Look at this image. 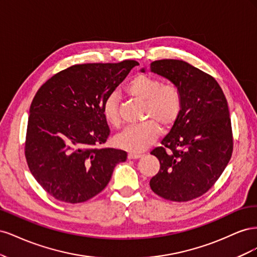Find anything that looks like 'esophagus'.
Instances as JSON below:
<instances>
[{"instance_id": "1", "label": "esophagus", "mask_w": 257, "mask_h": 257, "mask_svg": "<svg viewBox=\"0 0 257 257\" xmlns=\"http://www.w3.org/2000/svg\"><path fill=\"white\" fill-rule=\"evenodd\" d=\"M143 157V154H137V153H128L127 159L128 160H138Z\"/></svg>"}]
</instances>
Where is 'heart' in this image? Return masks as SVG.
Wrapping results in <instances>:
<instances>
[{
  "instance_id": "heart-1",
  "label": "heart",
  "mask_w": 257,
  "mask_h": 257,
  "mask_svg": "<svg viewBox=\"0 0 257 257\" xmlns=\"http://www.w3.org/2000/svg\"><path fill=\"white\" fill-rule=\"evenodd\" d=\"M127 94L145 102L144 119L141 125L128 126L114 137V143L121 149L139 153L149 148L160 134V126L167 130L179 118L182 107V97L177 85L164 83L147 74L134 76L126 84ZM104 119L113 126H119V95L115 92L106 97L102 106Z\"/></svg>"
}]
</instances>
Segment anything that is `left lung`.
Returning <instances> with one entry per match:
<instances>
[{
    "instance_id": "8db88e82",
    "label": "left lung",
    "mask_w": 257,
    "mask_h": 257,
    "mask_svg": "<svg viewBox=\"0 0 257 257\" xmlns=\"http://www.w3.org/2000/svg\"><path fill=\"white\" fill-rule=\"evenodd\" d=\"M150 71L177 85L182 97L179 118L162 147L151 151L160 161L151 190L168 200L188 201L211 189L231 158L227 100L213 77L188 62L154 61Z\"/></svg>"
}]
</instances>
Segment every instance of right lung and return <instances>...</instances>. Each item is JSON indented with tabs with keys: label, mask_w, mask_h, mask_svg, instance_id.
Wrapping results in <instances>:
<instances>
[{
	"label": "right lung",
	"mask_w": 257,
	"mask_h": 257,
	"mask_svg": "<svg viewBox=\"0 0 257 257\" xmlns=\"http://www.w3.org/2000/svg\"><path fill=\"white\" fill-rule=\"evenodd\" d=\"M137 61L77 64L52 76L30 107L26 159L31 174L49 195L83 203L102 192L125 151L96 148L110 130L102 106Z\"/></svg>",
	"instance_id": "obj_1"
}]
</instances>
